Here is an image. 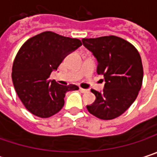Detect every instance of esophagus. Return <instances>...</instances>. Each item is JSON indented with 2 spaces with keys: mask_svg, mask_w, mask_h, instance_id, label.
<instances>
[{
  "mask_svg": "<svg viewBox=\"0 0 157 157\" xmlns=\"http://www.w3.org/2000/svg\"><path fill=\"white\" fill-rule=\"evenodd\" d=\"M80 92L82 93H88L89 91L87 90V89H82V88H80Z\"/></svg>",
  "mask_w": 157,
  "mask_h": 157,
  "instance_id": "esophagus-1",
  "label": "esophagus"
}]
</instances>
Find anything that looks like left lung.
Wrapping results in <instances>:
<instances>
[{
  "instance_id": "left-lung-1",
  "label": "left lung",
  "mask_w": 157,
  "mask_h": 157,
  "mask_svg": "<svg viewBox=\"0 0 157 157\" xmlns=\"http://www.w3.org/2000/svg\"><path fill=\"white\" fill-rule=\"evenodd\" d=\"M82 41L96 58L97 73L105 81L103 92L91 90L96 100L86 108L101 120H113L130 107L140 91L143 81L140 55L132 44L119 36L82 38Z\"/></svg>"
}]
</instances>
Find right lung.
<instances>
[{"label": "right lung", "instance_id": "obj_1", "mask_svg": "<svg viewBox=\"0 0 157 157\" xmlns=\"http://www.w3.org/2000/svg\"><path fill=\"white\" fill-rule=\"evenodd\" d=\"M82 46L81 40L51 31L27 40L19 50L12 65L15 91L26 109L40 118H48L64 106L65 93L78 90L75 84L61 85L50 75L64 57Z\"/></svg>", "mask_w": 157, "mask_h": 157}]
</instances>
